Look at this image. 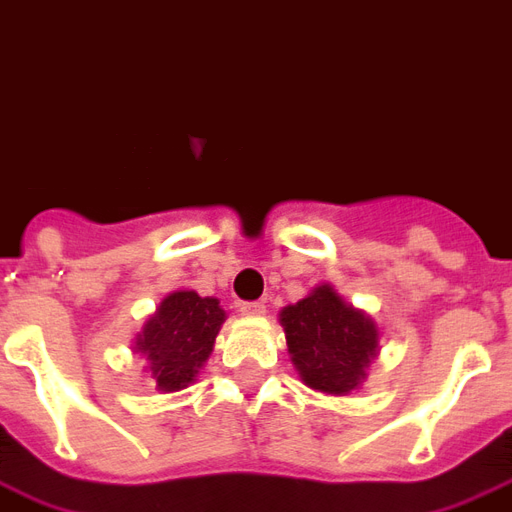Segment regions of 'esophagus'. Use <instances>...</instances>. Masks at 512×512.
I'll return each instance as SVG.
<instances>
[{
	"instance_id": "obj_1",
	"label": "esophagus",
	"mask_w": 512,
	"mask_h": 512,
	"mask_svg": "<svg viewBox=\"0 0 512 512\" xmlns=\"http://www.w3.org/2000/svg\"><path fill=\"white\" fill-rule=\"evenodd\" d=\"M238 309H241L244 314H249V317H257V314L266 312V304H263V301H241Z\"/></svg>"
}]
</instances>
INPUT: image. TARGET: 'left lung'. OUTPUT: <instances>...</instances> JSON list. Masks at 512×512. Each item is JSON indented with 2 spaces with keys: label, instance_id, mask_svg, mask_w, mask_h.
Instances as JSON below:
<instances>
[{
  "label": "left lung",
  "instance_id": "1",
  "mask_svg": "<svg viewBox=\"0 0 512 512\" xmlns=\"http://www.w3.org/2000/svg\"><path fill=\"white\" fill-rule=\"evenodd\" d=\"M287 336V352L301 380L323 393H350L366 377V366L377 355V328L358 309L317 287L312 295L279 314Z\"/></svg>",
  "mask_w": 512,
  "mask_h": 512
}]
</instances>
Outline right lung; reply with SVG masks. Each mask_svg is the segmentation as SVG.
<instances>
[{
	"mask_svg": "<svg viewBox=\"0 0 512 512\" xmlns=\"http://www.w3.org/2000/svg\"><path fill=\"white\" fill-rule=\"evenodd\" d=\"M225 309L217 298H200L195 290L170 293L135 342V350L149 361V372L160 391H181L203 366Z\"/></svg>",
	"mask_w": 512,
	"mask_h": 512,
	"instance_id": "obj_1",
	"label": "right lung"
}]
</instances>
